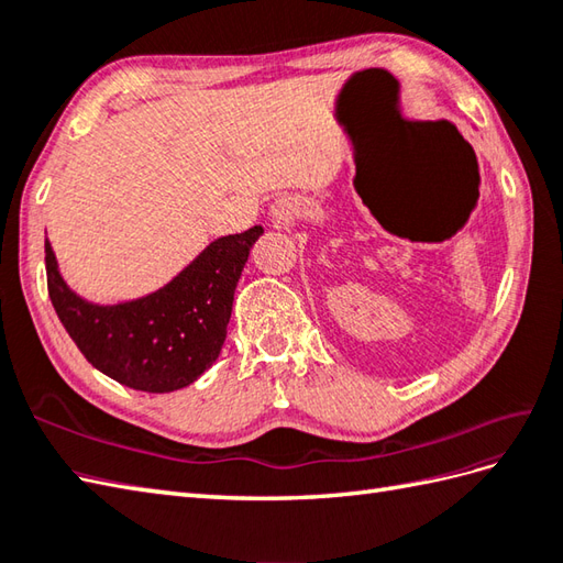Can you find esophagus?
Segmentation results:
<instances>
[{
	"label": "esophagus",
	"instance_id": "obj_1",
	"mask_svg": "<svg viewBox=\"0 0 563 563\" xmlns=\"http://www.w3.org/2000/svg\"><path fill=\"white\" fill-rule=\"evenodd\" d=\"M278 212H283V208H275V214H278Z\"/></svg>",
	"mask_w": 563,
	"mask_h": 563
}]
</instances>
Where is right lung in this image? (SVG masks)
Listing matches in <instances>:
<instances>
[{"label": "right lung", "mask_w": 563, "mask_h": 563, "mask_svg": "<svg viewBox=\"0 0 563 563\" xmlns=\"http://www.w3.org/2000/svg\"><path fill=\"white\" fill-rule=\"evenodd\" d=\"M261 234L256 224L214 239L164 288L118 305L89 302L71 290L45 242L47 292L69 339L103 375L130 389L176 391L218 361L239 275Z\"/></svg>", "instance_id": "right-lung-1"}]
</instances>
